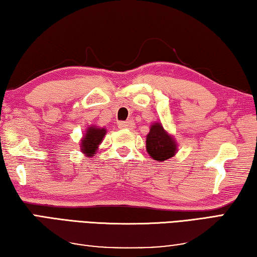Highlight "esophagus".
<instances>
[{
    "mask_svg": "<svg viewBox=\"0 0 257 257\" xmlns=\"http://www.w3.org/2000/svg\"><path fill=\"white\" fill-rule=\"evenodd\" d=\"M118 127H119V128H128V130H132V128L134 127V123H133V121H130V120L119 121V123H118Z\"/></svg>",
    "mask_w": 257,
    "mask_h": 257,
    "instance_id": "esophagus-1",
    "label": "esophagus"
}]
</instances>
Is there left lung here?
Segmentation results:
<instances>
[{
    "label": "left lung",
    "instance_id": "1",
    "mask_svg": "<svg viewBox=\"0 0 257 257\" xmlns=\"http://www.w3.org/2000/svg\"><path fill=\"white\" fill-rule=\"evenodd\" d=\"M146 149L151 158L163 162L175 156L178 153V144L174 137L164 128L161 121H155L146 137Z\"/></svg>",
    "mask_w": 257,
    "mask_h": 257
}]
</instances>
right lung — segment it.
I'll return each mask as SVG.
<instances>
[{"label":"right lung","mask_w":257,"mask_h":257,"mask_svg":"<svg viewBox=\"0 0 257 257\" xmlns=\"http://www.w3.org/2000/svg\"><path fill=\"white\" fill-rule=\"evenodd\" d=\"M107 130L104 127L91 125L85 130V133L81 140V151L86 157H93L95 151L99 149V146L102 142Z\"/></svg>","instance_id":"obj_1"}]
</instances>
